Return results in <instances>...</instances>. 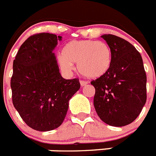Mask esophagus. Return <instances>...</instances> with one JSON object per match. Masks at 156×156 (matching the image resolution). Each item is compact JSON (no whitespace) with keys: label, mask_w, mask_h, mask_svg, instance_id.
I'll return each instance as SVG.
<instances>
[{"label":"esophagus","mask_w":156,"mask_h":156,"mask_svg":"<svg viewBox=\"0 0 156 156\" xmlns=\"http://www.w3.org/2000/svg\"><path fill=\"white\" fill-rule=\"evenodd\" d=\"M80 86H81V87L86 86V85L87 84V83H88L87 81H86V80H81L80 81Z\"/></svg>","instance_id":"obj_1"}]
</instances>
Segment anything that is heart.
Here are the masks:
<instances>
[{"instance_id":"b5f03b06","label":"heart","mask_w":156,"mask_h":156,"mask_svg":"<svg viewBox=\"0 0 156 156\" xmlns=\"http://www.w3.org/2000/svg\"><path fill=\"white\" fill-rule=\"evenodd\" d=\"M112 51L108 44L101 41L80 40L68 43L58 56L62 69L69 72L73 64H78L82 75L95 79L102 76L109 70L112 65Z\"/></svg>"}]
</instances>
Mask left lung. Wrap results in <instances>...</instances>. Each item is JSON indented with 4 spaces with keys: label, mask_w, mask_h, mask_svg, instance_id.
I'll return each instance as SVG.
<instances>
[{
    "label": "left lung",
    "mask_w": 156,
    "mask_h": 156,
    "mask_svg": "<svg viewBox=\"0 0 156 156\" xmlns=\"http://www.w3.org/2000/svg\"><path fill=\"white\" fill-rule=\"evenodd\" d=\"M112 51V65L104 76L90 82L94 105L101 120L123 126L137 119L147 99V77L140 54L133 45L112 34L101 36Z\"/></svg>",
    "instance_id": "1"
}]
</instances>
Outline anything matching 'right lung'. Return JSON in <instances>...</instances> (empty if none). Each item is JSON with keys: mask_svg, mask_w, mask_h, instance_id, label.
I'll list each match as a JSON object with an SVG mask.
<instances>
[{"mask_svg": "<svg viewBox=\"0 0 156 156\" xmlns=\"http://www.w3.org/2000/svg\"><path fill=\"white\" fill-rule=\"evenodd\" d=\"M62 37L48 33L30 36L13 62L12 103L32 129L49 131L62 123L69 101L79 90L78 78L65 80L53 50Z\"/></svg>", "mask_w": 156, "mask_h": 156, "instance_id": "right-lung-1", "label": "right lung"}]
</instances>
